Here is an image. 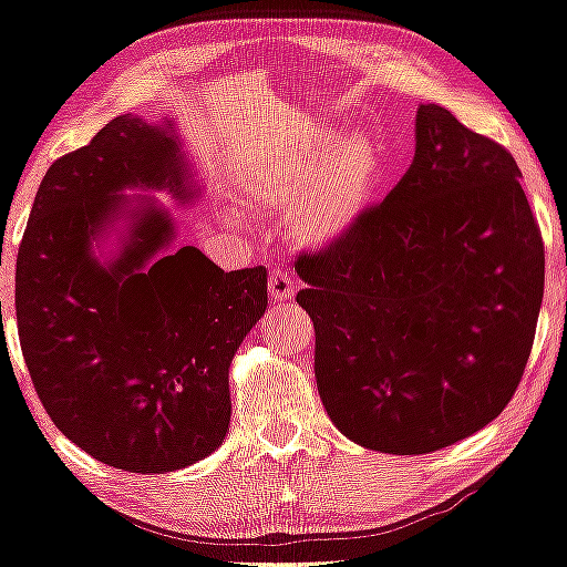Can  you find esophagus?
Here are the masks:
<instances>
[{
    "label": "esophagus",
    "mask_w": 567,
    "mask_h": 567,
    "mask_svg": "<svg viewBox=\"0 0 567 567\" xmlns=\"http://www.w3.org/2000/svg\"><path fill=\"white\" fill-rule=\"evenodd\" d=\"M267 290H269V298L275 302H290L295 298V290H298V282H295L292 272H287V269L277 267L269 272L267 277Z\"/></svg>",
    "instance_id": "obj_1"
}]
</instances>
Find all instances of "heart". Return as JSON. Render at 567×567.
Masks as SVG:
<instances>
[{
  "label": "heart",
  "instance_id": "obj_1",
  "mask_svg": "<svg viewBox=\"0 0 567 567\" xmlns=\"http://www.w3.org/2000/svg\"><path fill=\"white\" fill-rule=\"evenodd\" d=\"M382 152L369 134L312 122L292 147L269 152L236 175L259 214H285L292 234L316 249L343 241L382 185Z\"/></svg>",
  "mask_w": 567,
  "mask_h": 567
}]
</instances>
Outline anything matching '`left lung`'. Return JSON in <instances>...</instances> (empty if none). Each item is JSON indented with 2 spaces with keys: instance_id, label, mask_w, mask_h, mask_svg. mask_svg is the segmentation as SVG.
<instances>
[{
  "instance_id": "1",
  "label": "left lung",
  "mask_w": 567,
  "mask_h": 567,
  "mask_svg": "<svg viewBox=\"0 0 567 567\" xmlns=\"http://www.w3.org/2000/svg\"><path fill=\"white\" fill-rule=\"evenodd\" d=\"M519 177L502 145L420 104L396 188L343 241L295 261L320 400L349 441L433 453L509 404L545 290Z\"/></svg>"
}]
</instances>
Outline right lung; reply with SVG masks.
<instances>
[{
	"label": "right lung",
	"instance_id": "right-lung-1",
	"mask_svg": "<svg viewBox=\"0 0 567 567\" xmlns=\"http://www.w3.org/2000/svg\"><path fill=\"white\" fill-rule=\"evenodd\" d=\"M152 193L193 206L200 181L171 120L116 116L42 177L14 277L42 408L81 451L130 473L181 471L224 443L231 359L267 310V269L224 272L175 247Z\"/></svg>",
	"mask_w": 567,
	"mask_h": 567
}]
</instances>
